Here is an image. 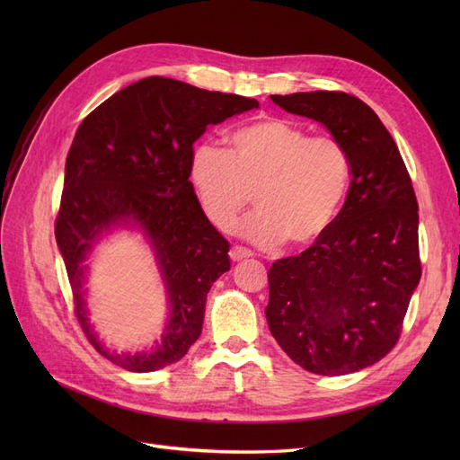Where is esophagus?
<instances>
[{
	"label": "esophagus",
	"instance_id": "esophagus-1",
	"mask_svg": "<svg viewBox=\"0 0 460 460\" xmlns=\"http://www.w3.org/2000/svg\"><path fill=\"white\" fill-rule=\"evenodd\" d=\"M253 253L249 252L247 247H242V245H234L232 249H230V259L235 262V261H242V259H247V257H252Z\"/></svg>",
	"mask_w": 460,
	"mask_h": 460
}]
</instances>
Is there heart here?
Listing matches in <instances>:
<instances>
[{"mask_svg": "<svg viewBox=\"0 0 460 460\" xmlns=\"http://www.w3.org/2000/svg\"><path fill=\"white\" fill-rule=\"evenodd\" d=\"M190 178L218 230H232L255 193L259 211L240 234L259 245L288 240L303 247L336 220L351 182V157L336 136H311L294 120L267 117L235 130L230 151L199 146Z\"/></svg>", "mask_w": 460, "mask_h": 460, "instance_id": "1", "label": "heart"}]
</instances>
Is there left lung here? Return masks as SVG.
<instances>
[{"label":"left lung","mask_w":460,"mask_h":460,"mask_svg":"<svg viewBox=\"0 0 460 460\" xmlns=\"http://www.w3.org/2000/svg\"><path fill=\"white\" fill-rule=\"evenodd\" d=\"M288 113L323 122L349 151L351 186L330 230L269 270V328L313 374L341 376L394 349L422 267L419 203L392 134L345 92L270 95Z\"/></svg>","instance_id":"left-lung-1"}]
</instances>
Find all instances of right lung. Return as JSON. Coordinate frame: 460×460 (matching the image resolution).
I'll return each instance as SVG.
<instances>
[{"mask_svg":"<svg viewBox=\"0 0 460 460\" xmlns=\"http://www.w3.org/2000/svg\"><path fill=\"white\" fill-rule=\"evenodd\" d=\"M255 107L249 97L149 76L111 95L78 127L65 163L55 240L78 323L111 363L153 372L178 363L199 338L208 289L230 270V243L205 217L190 182L193 142L208 124ZM128 221L146 232L158 255L172 318L153 350L120 356L103 348L87 323L84 262L105 229Z\"/></svg>","mask_w":460,"mask_h":460,"instance_id":"right-lung-1","label":"right lung"}]
</instances>
